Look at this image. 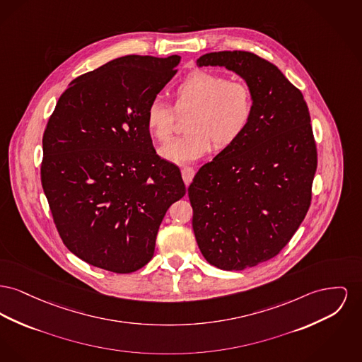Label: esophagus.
<instances>
[{
	"label": "esophagus",
	"mask_w": 362,
	"mask_h": 362,
	"mask_svg": "<svg viewBox=\"0 0 362 362\" xmlns=\"http://www.w3.org/2000/svg\"><path fill=\"white\" fill-rule=\"evenodd\" d=\"M194 175H195V170H194V168H192V167H185V168H182V177H183L186 186H189V185L192 183Z\"/></svg>",
	"instance_id": "esophagus-1"
}]
</instances>
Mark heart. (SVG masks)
Returning a JSON list of instances; mask_svg holds the SVG:
<instances>
[{
	"label": "heart",
	"instance_id": "heart-1",
	"mask_svg": "<svg viewBox=\"0 0 362 362\" xmlns=\"http://www.w3.org/2000/svg\"><path fill=\"white\" fill-rule=\"evenodd\" d=\"M173 109L177 113L192 110L187 129L190 134L163 146L164 158L192 163L213 148L224 149L235 144L247 129L255 115L253 88L243 81H228L226 76L194 71L172 91ZM163 101H151L146 109V127L150 135L167 142L173 134L175 112Z\"/></svg>",
	"mask_w": 362,
	"mask_h": 362
}]
</instances>
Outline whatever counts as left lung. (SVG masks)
I'll return each instance as SVG.
<instances>
[{
  "label": "left lung",
  "mask_w": 362,
  "mask_h": 362,
  "mask_svg": "<svg viewBox=\"0 0 362 362\" xmlns=\"http://www.w3.org/2000/svg\"><path fill=\"white\" fill-rule=\"evenodd\" d=\"M198 66H226L253 88L245 134L197 172L189 187L192 230L205 259L242 271L280 253L312 201L317 149L302 93L250 52H213Z\"/></svg>",
  "instance_id": "obj_1"
}]
</instances>
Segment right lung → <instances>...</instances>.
I'll use <instances>...</instances> for the list:
<instances>
[{
	"label": "right lung",
	"instance_id": "obj_1",
	"mask_svg": "<svg viewBox=\"0 0 362 362\" xmlns=\"http://www.w3.org/2000/svg\"><path fill=\"white\" fill-rule=\"evenodd\" d=\"M179 56L129 54L74 79L43 132L41 182L71 253L115 274L145 267L170 205L186 194L161 160L146 109L177 72Z\"/></svg>",
	"mask_w": 362,
	"mask_h": 362
}]
</instances>
